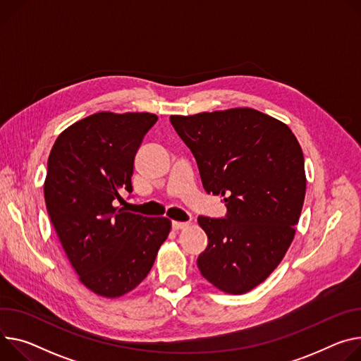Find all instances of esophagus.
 <instances>
[{"instance_id":"1","label":"esophagus","mask_w":361,"mask_h":361,"mask_svg":"<svg viewBox=\"0 0 361 361\" xmlns=\"http://www.w3.org/2000/svg\"><path fill=\"white\" fill-rule=\"evenodd\" d=\"M187 226H188L187 221H173L171 223V227L174 228V231H181V228H184Z\"/></svg>"}]
</instances>
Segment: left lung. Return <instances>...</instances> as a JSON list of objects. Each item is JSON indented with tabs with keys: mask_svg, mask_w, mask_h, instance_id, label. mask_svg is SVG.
<instances>
[{
	"mask_svg": "<svg viewBox=\"0 0 361 361\" xmlns=\"http://www.w3.org/2000/svg\"><path fill=\"white\" fill-rule=\"evenodd\" d=\"M224 217L199 216L209 243L202 275L228 293L264 282L285 256L305 199L302 149L281 121L250 108L170 116Z\"/></svg>",
	"mask_w": 361,
	"mask_h": 361,
	"instance_id": "8db88e82",
	"label": "left lung"
}]
</instances>
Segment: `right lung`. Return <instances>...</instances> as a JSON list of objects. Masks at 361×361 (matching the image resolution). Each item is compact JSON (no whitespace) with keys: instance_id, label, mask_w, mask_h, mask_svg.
Masks as SVG:
<instances>
[{"instance_id":"obj_1","label":"right lung","mask_w":361,"mask_h":361,"mask_svg":"<svg viewBox=\"0 0 361 361\" xmlns=\"http://www.w3.org/2000/svg\"><path fill=\"white\" fill-rule=\"evenodd\" d=\"M152 114H93L57 137L47 161L44 199L60 243L80 282L116 298L151 271L171 221L115 207L130 177Z\"/></svg>"}]
</instances>
